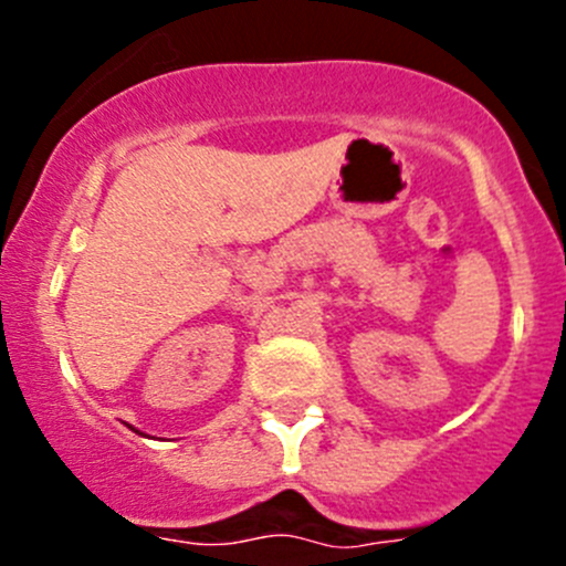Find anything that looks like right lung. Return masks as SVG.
I'll use <instances>...</instances> for the list:
<instances>
[{"instance_id": "right-lung-1", "label": "right lung", "mask_w": 566, "mask_h": 566, "mask_svg": "<svg viewBox=\"0 0 566 566\" xmlns=\"http://www.w3.org/2000/svg\"><path fill=\"white\" fill-rule=\"evenodd\" d=\"M136 432H139V430H136Z\"/></svg>"}]
</instances>
